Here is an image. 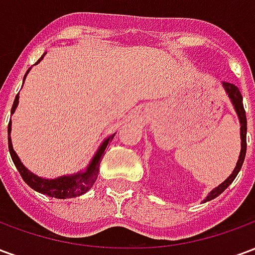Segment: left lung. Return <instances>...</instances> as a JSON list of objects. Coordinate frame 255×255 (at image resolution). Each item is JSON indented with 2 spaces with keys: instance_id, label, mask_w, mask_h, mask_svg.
<instances>
[{
  "instance_id": "8db88e82",
  "label": "left lung",
  "mask_w": 255,
  "mask_h": 255,
  "mask_svg": "<svg viewBox=\"0 0 255 255\" xmlns=\"http://www.w3.org/2000/svg\"><path fill=\"white\" fill-rule=\"evenodd\" d=\"M223 87L227 91V94L230 97L231 102L232 105L235 108L236 113H238V117H239V123H241V140H242V149H241V154H239V160L236 162V166L234 172L231 173L228 179H225L224 182L221 183L220 186H217L216 188H213L212 191L209 192L208 197L203 199V202H208V201H212L216 197H219L220 194L223 191L227 190V187L230 186L231 183L235 180V177L238 176V173L241 171L242 165H243V161H245V155H246V149H247V143H246V133H247V120H246V112H245V108H243V98H242V94L239 89L236 87L235 84L232 83H227L224 82L223 83Z\"/></svg>"
}]
</instances>
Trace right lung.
<instances>
[{"label":"right lung","instance_id":"1","mask_svg":"<svg viewBox=\"0 0 255 255\" xmlns=\"http://www.w3.org/2000/svg\"><path fill=\"white\" fill-rule=\"evenodd\" d=\"M46 54V53H45ZM43 54V56H45ZM42 56L36 64L41 61ZM30 71V69H28ZM27 71V73H28ZM27 73L24 75V79L27 76ZM17 104H19V94L16 95V98H14L13 105H12V111L10 113H13L16 111V108H17ZM12 123L9 122L8 124V146H9V153H10V157H12V161H13V164L17 168V171L23 177V180H24L31 188H34L35 191L41 192V194H45V195H49V197L53 198H58V199H67V198H75L79 197V195H83L84 192H87L90 188L93 187V184L97 180V177H98V168H100V161L102 160V157H104V153H105V149L108 143L111 142L113 136H115V133L111 135L109 138H106L104 140V143L101 144L100 149L97 150V153L93 157V160L87 166V169L84 172H79L76 175H69V176H61L57 177V179H43V177H39L34 175L32 172H30L27 168H25L23 164H21V161L16 154V151L13 150V146H12V140H10V131H12Z\"/></svg>","mask_w":255,"mask_h":255}]
</instances>
